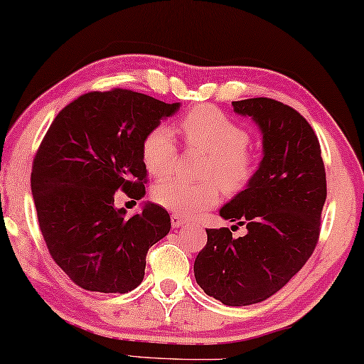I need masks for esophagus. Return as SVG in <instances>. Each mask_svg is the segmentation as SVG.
Listing matches in <instances>:
<instances>
[{"mask_svg":"<svg viewBox=\"0 0 364 364\" xmlns=\"http://www.w3.org/2000/svg\"><path fill=\"white\" fill-rule=\"evenodd\" d=\"M171 223H172V228H181L183 225H187V220H183L182 216L172 213L171 215Z\"/></svg>","mask_w":364,"mask_h":364,"instance_id":"1","label":"esophagus"}]
</instances>
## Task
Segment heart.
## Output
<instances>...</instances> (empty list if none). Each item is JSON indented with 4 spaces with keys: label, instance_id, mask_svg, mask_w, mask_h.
Wrapping results in <instances>:
<instances>
[{
    "label": "heart",
    "instance_id": "obj_1",
    "mask_svg": "<svg viewBox=\"0 0 364 364\" xmlns=\"http://www.w3.org/2000/svg\"><path fill=\"white\" fill-rule=\"evenodd\" d=\"M181 128L190 148L206 153L201 171L206 181L190 183L178 178H164L153 188L156 203L178 216H192L218 205V183L228 193H237L249 186L255 176L257 159L249 148L250 133L247 128L213 105H198L190 110L182 119ZM176 156L177 143L169 125L159 124L144 135L141 159L149 176L169 174Z\"/></svg>",
    "mask_w": 364,
    "mask_h": 364
}]
</instances>
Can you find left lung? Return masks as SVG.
I'll use <instances>...</instances> for the list:
<instances>
[{"label":"left lung","mask_w":364,"mask_h":364,"mask_svg":"<svg viewBox=\"0 0 364 364\" xmlns=\"http://www.w3.org/2000/svg\"><path fill=\"white\" fill-rule=\"evenodd\" d=\"M232 105L264 133V159L254 178L220 210L247 234L206 229L193 272L208 296L226 306H249L282 289L314 252L327 181L317 135L298 110L268 97Z\"/></svg>","instance_id":"1"}]
</instances>
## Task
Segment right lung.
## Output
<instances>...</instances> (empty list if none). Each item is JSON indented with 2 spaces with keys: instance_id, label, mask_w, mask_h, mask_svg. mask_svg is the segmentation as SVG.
Instances as JSON below:
<instances>
[{
  "instance_id": "right-lung-1",
  "label": "right lung",
  "mask_w": 364,
  "mask_h": 364,
  "mask_svg": "<svg viewBox=\"0 0 364 364\" xmlns=\"http://www.w3.org/2000/svg\"><path fill=\"white\" fill-rule=\"evenodd\" d=\"M178 105L130 89L91 91L61 109L43 136L31 176L38 226L55 264L82 289H135L149 247L169 232L163 206L146 203L127 220L114 195L143 197V138Z\"/></svg>"
}]
</instances>
